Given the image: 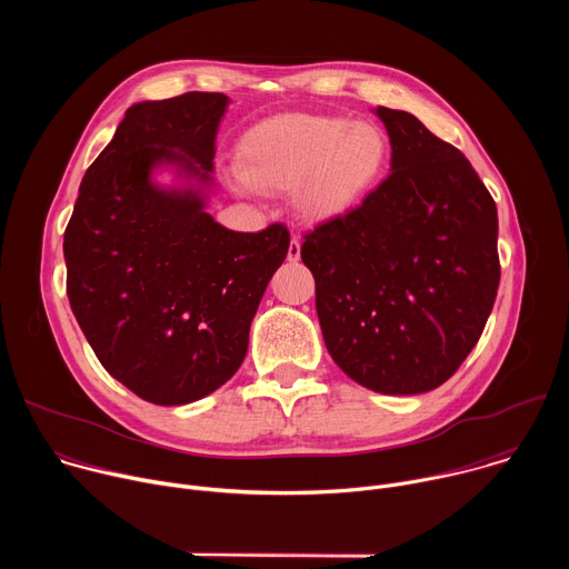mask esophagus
Segmentation results:
<instances>
[{"instance_id": "obj_1", "label": "esophagus", "mask_w": 569, "mask_h": 569, "mask_svg": "<svg viewBox=\"0 0 569 569\" xmlns=\"http://www.w3.org/2000/svg\"><path fill=\"white\" fill-rule=\"evenodd\" d=\"M299 259H301V242L299 238H292L288 248V261H299Z\"/></svg>"}]
</instances>
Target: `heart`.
<instances>
[{
    "label": "heart",
    "mask_w": 569,
    "mask_h": 569,
    "mask_svg": "<svg viewBox=\"0 0 569 569\" xmlns=\"http://www.w3.org/2000/svg\"><path fill=\"white\" fill-rule=\"evenodd\" d=\"M389 157L387 132L371 121L331 114H281L254 126L238 150V191H288L308 222L356 209L378 184Z\"/></svg>",
    "instance_id": "b5f03b06"
}]
</instances>
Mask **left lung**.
Here are the masks:
<instances>
[{"label": "left lung", "mask_w": 569, "mask_h": 569, "mask_svg": "<svg viewBox=\"0 0 569 569\" xmlns=\"http://www.w3.org/2000/svg\"><path fill=\"white\" fill-rule=\"evenodd\" d=\"M387 180L306 236L319 327L336 365L389 396L443 385L477 345L500 286L498 207L470 161L415 114L376 108Z\"/></svg>", "instance_id": "8db88e82"}]
</instances>
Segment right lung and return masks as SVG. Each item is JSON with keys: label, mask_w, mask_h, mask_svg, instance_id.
<instances>
[{"label": "right lung", "mask_w": 569, "mask_h": 569, "mask_svg": "<svg viewBox=\"0 0 569 569\" xmlns=\"http://www.w3.org/2000/svg\"><path fill=\"white\" fill-rule=\"evenodd\" d=\"M229 103L189 92L130 106L64 229L78 327L106 371L154 405L200 400L238 371L290 248L283 224L231 231L207 211Z\"/></svg>", "instance_id": "right-lung-1"}]
</instances>
